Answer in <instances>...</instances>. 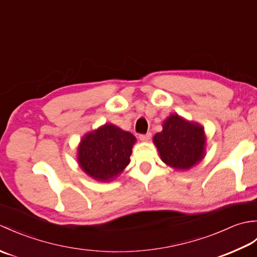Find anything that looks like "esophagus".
<instances>
[{
	"instance_id": "esophagus-1",
	"label": "esophagus",
	"mask_w": 257,
	"mask_h": 257,
	"mask_svg": "<svg viewBox=\"0 0 257 257\" xmlns=\"http://www.w3.org/2000/svg\"><path fill=\"white\" fill-rule=\"evenodd\" d=\"M150 138H151V133H147L145 135H140L139 136V139L141 141H148Z\"/></svg>"
}]
</instances>
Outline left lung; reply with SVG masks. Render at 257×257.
Masks as SVG:
<instances>
[{
    "instance_id": "8db88e82",
    "label": "left lung",
    "mask_w": 257,
    "mask_h": 257,
    "mask_svg": "<svg viewBox=\"0 0 257 257\" xmlns=\"http://www.w3.org/2000/svg\"><path fill=\"white\" fill-rule=\"evenodd\" d=\"M206 137L198 122L188 121L172 113L162 124V132L154 137L161 160L174 170H189L205 157Z\"/></svg>"
}]
</instances>
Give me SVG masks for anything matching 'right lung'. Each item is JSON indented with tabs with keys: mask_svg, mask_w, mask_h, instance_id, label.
Returning a JSON list of instances; mask_svg holds the SVG:
<instances>
[{
	"mask_svg": "<svg viewBox=\"0 0 257 257\" xmlns=\"http://www.w3.org/2000/svg\"><path fill=\"white\" fill-rule=\"evenodd\" d=\"M136 141L133 134L105 123L81 138L77 150L78 166L97 181H111L129 165Z\"/></svg>",
	"mask_w": 257,
	"mask_h": 257,
	"instance_id": "right-lung-1",
	"label": "right lung"
}]
</instances>
